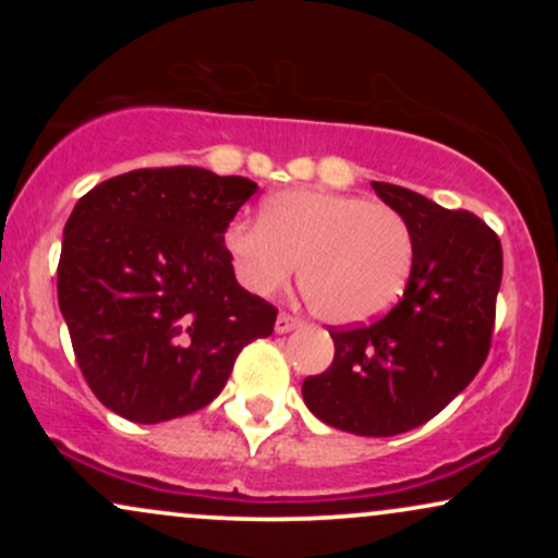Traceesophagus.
<instances>
[{
  "mask_svg": "<svg viewBox=\"0 0 558 558\" xmlns=\"http://www.w3.org/2000/svg\"><path fill=\"white\" fill-rule=\"evenodd\" d=\"M301 319L293 317V315H286V312H280L278 319H275V332H291L293 328H299Z\"/></svg>",
  "mask_w": 558,
  "mask_h": 558,
  "instance_id": "1",
  "label": "esophagus"
}]
</instances>
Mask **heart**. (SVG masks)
Here are the masks:
<instances>
[{
  "label": "heart",
  "mask_w": 558,
  "mask_h": 558,
  "mask_svg": "<svg viewBox=\"0 0 558 558\" xmlns=\"http://www.w3.org/2000/svg\"><path fill=\"white\" fill-rule=\"evenodd\" d=\"M226 248L239 280L257 296L283 291L301 262V291L336 325L386 315L414 270L412 228L396 209L330 191L272 196L262 222H230Z\"/></svg>",
  "instance_id": "obj_1"
}]
</instances>
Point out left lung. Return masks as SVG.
Masks as SVG:
<instances>
[{"label":"left lung","instance_id":"8db88e82","mask_svg":"<svg viewBox=\"0 0 558 558\" xmlns=\"http://www.w3.org/2000/svg\"><path fill=\"white\" fill-rule=\"evenodd\" d=\"M373 189L412 228V278L386 317L332 328V364L306 377L301 393L325 425L388 438L433 420L483 367L504 254L477 215L393 183L375 181Z\"/></svg>","mask_w":558,"mask_h":558}]
</instances>
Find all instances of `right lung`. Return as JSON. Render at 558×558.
<instances>
[{"mask_svg": "<svg viewBox=\"0 0 558 558\" xmlns=\"http://www.w3.org/2000/svg\"><path fill=\"white\" fill-rule=\"evenodd\" d=\"M257 183L144 168L94 185L62 235L57 299L94 396L155 425L207 407L278 310L235 280L226 230Z\"/></svg>", "mask_w": 558, "mask_h": 558, "instance_id": "1", "label": "right lung"}]
</instances>
